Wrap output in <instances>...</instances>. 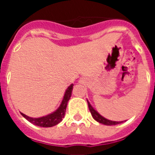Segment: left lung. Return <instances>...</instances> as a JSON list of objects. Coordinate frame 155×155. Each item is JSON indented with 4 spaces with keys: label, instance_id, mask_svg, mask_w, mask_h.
Wrapping results in <instances>:
<instances>
[{
    "label": "left lung",
    "instance_id": "1",
    "mask_svg": "<svg viewBox=\"0 0 155 155\" xmlns=\"http://www.w3.org/2000/svg\"><path fill=\"white\" fill-rule=\"evenodd\" d=\"M87 105H88V108H89V110L91 113V116H92L93 119L94 120H96L97 122H98L99 124H104V125L106 126H113V125H117V124H122V123H124V121H113V120H107L106 118L103 117L102 115H100L99 113L97 112L94 108L91 106V105L90 104V102H88V100H87Z\"/></svg>",
    "mask_w": 155,
    "mask_h": 155
}]
</instances>
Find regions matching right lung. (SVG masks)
I'll return each instance as SVG.
<instances>
[{"instance_id": "right-lung-1", "label": "right lung", "mask_w": 155, "mask_h": 155, "mask_svg": "<svg viewBox=\"0 0 155 155\" xmlns=\"http://www.w3.org/2000/svg\"><path fill=\"white\" fill-rule=\"evenodd\" d=\"M73 86L74 84H71L66 89L61 105L58 107V109L56 111H54V112H53V113L46 115V116H42V117H39V118H32V117H30V116L23 114L22 113H21V114L28 121H29L30 123H31L34 125L38 126V127H53V126L57 125L59 123H61L62 121L63 118L65 116L66 108H67V105H68V101H69L71 97Z\"/></svg>"}]
</instances>
